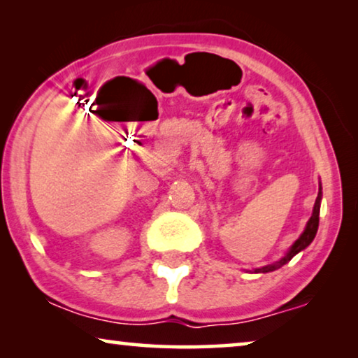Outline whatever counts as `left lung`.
Segmentation results:
<instances>
[{"label":"left lung","mask_w":358,"mask_h":358,"mask_svg":"<svg viewBox=\"0 0 358 358\" xmlns=\"http://www.w3.org/2000/svg\"><path fill=\"white\" fill-rule=\"evenodd\" d=\"M321 199H322V187H321V182H320V192H317L315 207H313L311 218L308 220V223H306V227H305V231H303V233L300 234V238H298L296 241L292 244L290 249H288L287 254L280 259V261H277V262H273V264H268V266L254 268V272H256V273H261V272L266 273V272L277 271V268H280L282 266H285V264H287L288 261H292V259L295 257L298 252H301L303 249H306L308 246H310V244L313 243V239H315V236H316V233H317V227H320Z\"/></svg>","instance_id":"8db88e82"}]
</instances>
